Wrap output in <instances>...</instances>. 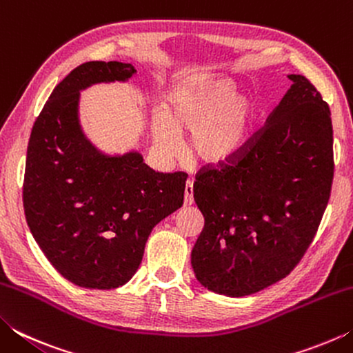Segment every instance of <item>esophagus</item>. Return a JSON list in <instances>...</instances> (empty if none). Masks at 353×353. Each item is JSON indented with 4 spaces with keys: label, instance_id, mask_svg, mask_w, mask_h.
<instances>
[{
    "label": "esophagus",
    "instance_id": "esophagus-1",
    "mask_svg": "<svg viewBox=\"0 0 353 353\" xmlns=\"http://www.w3.org/2000/svg\"><path fill=\"white\" fill-rule=\"evenodd\" d=\"M194 202V196H193V182L188 181L187 185H185V199L183 204L185 205H191Z\"/></svg>",
    "mask_w": 353,
    "mask_h": 353
}]
</instances>
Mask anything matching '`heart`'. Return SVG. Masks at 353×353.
Instances as JSON below:
<instances>
[{"label":"heart","mask_w":353,"mask_h":353,"mask_svg":"<svg viewBox=\"0 0 353 353\" xmlns=\"http://www.w3.org/2000/svg\"><path fill=\"white\" fill-rule=\"evenodd\" d=\"M259 118V103L241 94L232 81L196 77L168 94L165 113L154 117L152 134L166 154H174L177 132H191V155L204 165L221 166L246 149Z\"/></svg>","instance_id":"heart-1"}]
</instances>
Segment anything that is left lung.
I'll return each mask as SVG.
<instances>
[{
  "mask_svg": "<svg viewBox=\"0 0 353 353\" xmlns=\"http://www.w3.org/2000/svg\"><path fill=\"white\" fill-rule=\"evenodd\" d=\"M292 85L232 162L196 174L204 229L191 252L210 291L249 296L294 270L318 232L333 182L328 104L305 76Z\"/></svg>",
  "mask_w": 353,
  "mask_h": 353,
  "instance_id": "1",
  "label": "left lung"
}]
</instances>
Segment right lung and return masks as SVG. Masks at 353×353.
<instances>
[{
	"mask_svg": "<svg viewBox=\"0 0 353 353\" xmlns=\"http://www.w3.org/2000/svg\"><path fill=\"white\" fill-rule=\"evenodd\" d=\"M137 73L121 62H85L56 85L28 145L23 207L52 266L82 288L112 290L139 270L154 225L183 204L182 171L163 174L130 152L107 157L81 132L79 90Z\"/></svg>",
	"mask_w": 353,
	"mask_h": 353,
	"instance_id": "add662e5",
	"label": "right lung"
}]
</instances>
